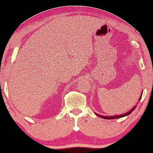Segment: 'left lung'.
I'll return each instance as SVG.
<instances>
[{"instance_id": "obj_1", "label": "left lung", "mask_w": 153, "mask_h": 153, "mask_svg": "<svg viewBox=\"0 0 153 153\" xmlns=\"http://www.w3.org/2000/svg\"><path fill=\"white\" fill-rule=\"evenodd\" d=\"M141 97H142V95H141V96L140 97V98H139V101H140V98H141ZM138 104V103H137ZM137 105H135L134 107H133L131 110H130L129 112H128L127 113H126V114H122V115H115V116H102V115H100V114H98L97 113H96V114L98 116H99V117H100V118H104V119H107V120H110V119H116V118H122V117H124V116H128V115H129L130 114H131L133 111L134 110V109L136 108H137Z\"/></svg>"}]
</instances>
